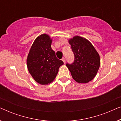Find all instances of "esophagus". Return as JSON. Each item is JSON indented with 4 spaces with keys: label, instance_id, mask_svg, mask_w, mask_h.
<instances>
[{
    "label": "esophagus",
    "instance_id": "esophagus-1",
    "mask_svg": "<svg viewBox=\"0 0 121 121\" xmlns=\"http://www.w3.org/2000/svg\"><path fill=\"white\" fill-rule=\"evenodd\" d=\"M62 60H63V62H64V63H65V58H62Z\"/></svg>",
    "mask_w": 121,
    "mask_h": 121
}]
</instances>
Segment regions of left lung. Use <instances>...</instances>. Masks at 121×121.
Returning <instances> with one entry per match:
<instances>
[{"label":"left lung","mask_w":121,"mask_h":121,"mask_svg":"<svg viewBox=\"0 0 121 121\" xmlns=\"http://www.w3.org/2000/svg\"><path fill=\"white\" fill-rule=\"evenodd\" d=\"M74 54L72 63L66 64L73 78L79 83H87L94 78L100 67V56L86 39L75 36L69 40Z\"/></svg>","instance_id":"1"}]
</instances>
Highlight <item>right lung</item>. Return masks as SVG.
<instances>
[{"label":"right lung","instance_id":"right-lung-1","mask_svg":"<svg viewBox=\"0 0 121 121\" xmlns=\"http://www.w3.org/2000/svg\"><path fill=\"white\" fill-rule=\"evenodd\" d=\"M51 40L46 34L39 36L33 43L28 54L27 66L36 82L41 85L51 83L57 76L58 69L64 64L58 59L51 48Z\"/></svg>","mask_w":121,"mask_h":121}]
</instances>
